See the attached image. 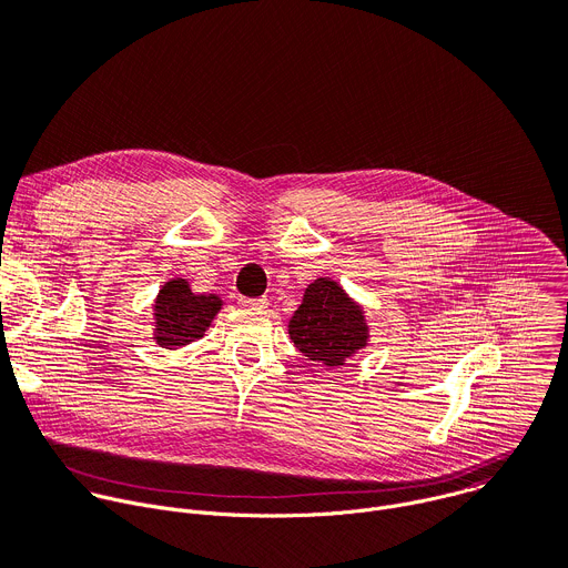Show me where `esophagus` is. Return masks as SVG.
Returning <instances> with one entry per match:
<instances>
[{
	"label": "esophagus",
	"instance_id": "1",
	"mask_svg": "<svg viewBox=\"0 0 568 568\" xmlns=\"http://www.w3.org/2000/svg\"><path fill=\"white\" fill-rule=\"evenodd\" d=\"M240 305L252 307V310H263V307H267V298H265V296H261V298H247V296H240Z\"/></svg>",
	"mask_w": 568,
	"mask_h": 568
}]
</instances>
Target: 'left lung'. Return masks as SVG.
Returning <instances> with one entry per match:
<instances>
[{
	"label": "left lung",
	"mask_w": 568,
	"mask_h": 568,
	"mask_svg": "<svg viewBox=\"0 0 568 568\" xmlns=\"http://www.w3.org/2000/svg\"><path fill=\"white\" fill-rule=\"evenodd\" d=\"M290 337L305 357L333 368L366 346L368 328L362 307L335 281L316 278L290 321Z\"/></svg>",
	"instance_id": "obj_1"
}]
</instances>
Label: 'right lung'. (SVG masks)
Here are the masks:
<instances>
[{
	"instance_id": "obj_1",
	"label": "right lung",
	"mask_w": 568,
	"mask_h": 568,
	"mask_svg": "<svg viewBox=\"0 0 568 568\" xmlns=\"http://www.w3.org/2000/svg\"><path fill=\"white\" fill-rule=\"evenodd\" d=\"M222 301L215 294L191 292L184 278L169 281L154 301V339L161 348H178L204 337Z\"/></svg>"
}]
</instances>
